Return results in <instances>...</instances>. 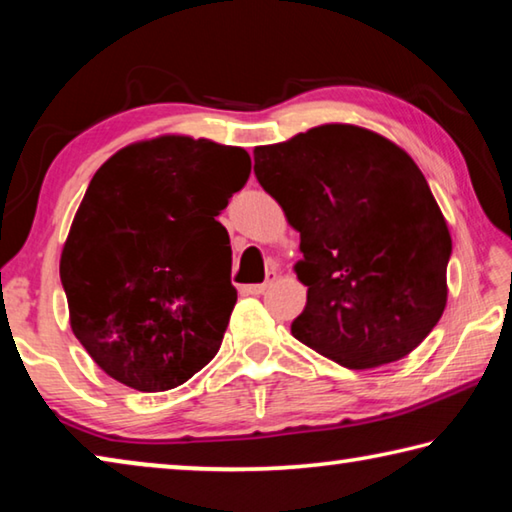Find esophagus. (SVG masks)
Here are the masks:
<instances>
[{
	"instance_id": "1",
	"label": "esophagus",
	"mask_w": 512,
	"mask_h": 512,
	"mask_svg": "<svg viewBox=\"0 0 512 512\" xmlns=\"http://www.w3.org/2000/svg\"><path fill=\"white\" fill-rule=\"evenodd\" d=\"M275 273H268V277H266V282H262V284H246V287H241V293H248V296H259V293H264L268 287H271V284L275 282Z\"/></svg>"
}]
</instances>
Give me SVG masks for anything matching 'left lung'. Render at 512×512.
I'll list each match as a JSON object with an SVG mask.
<instances>
[{"label":"left lung","instance_id":"left-lung-1","mask_svg":"<svg viewBox=\"0 0 512 512\" xmlns=\"http://www.w3.org/2000/svg\"><path fill=\"white\" fill-rule=\"evenodd\" d=\"M255 176L293 230L307 287L291 334L345 368L411 354L447 305L452 235L427 178L388 137L323 124L255 146Z\"/></svg>","mask_w":512,"mask_h":512}]
</instances>
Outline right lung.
<instances>
[{"label":"right lung","instance_id":"add662e5","mask_svg":"<svg viewBox=\"0 0 512 512\" xmlns=\"http://www.w3.org/2000/svg\"><path fill=\"white\" fill-rule=\"evenodd\" d=\"M248 176L241 146L189 135L133 142L94 173L60 280L72 332L108 377L162 393L219 352L237 289L216 216Z\"/></svg>","mask_w":512,"mask_h":512}]
</instances>
